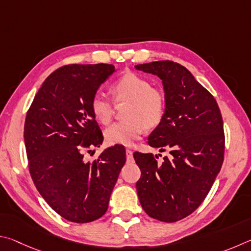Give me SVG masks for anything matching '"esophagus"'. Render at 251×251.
Returning <instances> with one entry per match:
<instances>
[{
  "mask_svg": "<svg viewBox=\"0 0 251 251\" xmlns=\"http://www.w3.org/2000/svg\"><path fill=\"white\" fill-rule=\"evenodd\" d=\"M126 160L132 161V159H133V152L132 151L128 150V149H126Z\"/></svg>",
  "mask_w": 251,
  "mask_h": 251,
  "instance_id": "obj_1",
  "label": "esophagus"
}]
</instances>
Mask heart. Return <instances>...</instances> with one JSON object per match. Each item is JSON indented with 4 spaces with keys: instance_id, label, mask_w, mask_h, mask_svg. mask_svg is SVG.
Here are the masks:
<instances>
[{
    "instance_id": "obj_1",
    "label": "heart",
    "mask_w": 251,
    "mask_h": 251,
    "mask_svg": "<svg viewBox=\"0 0 251 251\" xmlns=\"http://www.w3.org/2000/svg\"><path fill=\"white\" fill-rule=\"evenodd\" d=\"M111 92L116 102L128 103L126 120L116 122L105 129V141L111 146L131 147L147 129H153L164 118L166 97L160 88L152 87L149 79L134 73H126L113 83ZM91 112L97 121L108 125L113 116L112 101L104 95L96 94L91 99Z\"/></svg>"
}]
</instances>
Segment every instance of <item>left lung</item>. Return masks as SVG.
I'll return each mask as SVG.
<instances>
[{"label": "left lung", "instance_id": "8db88e82", "mask_svg": "<svg viewBox=\"0 0 251 251\" xmlns=\"http://www.w3.org/2000/svg\"><path fill=\"white\" fill-rule=\"evenodd\" d=\"M134 67L162 80L164 118L148 143L171 154L160 164L152 153H133L141 170L138 196L149 216L174 223L199 207L221 171L225 150L222 113L214 97L184 66L160 60Z\"/></svg>", "mask_w": 251, "mask_h": 251}]
</instances>
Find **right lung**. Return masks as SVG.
<instances>
[{
    "label": "right lung",
    "mask_w": 251,
    "mask_h": 251,
    "mask_svg": "<svg viewBox=\"0 0 251 251\" xmlns=\"http://www.w3.org/2000/svg\"><path fill=\"white\" fill-rule=\"evenodd\" d=\"M114 72L108 64L64 66L45 79L26 114L30 176L46 203L69 222L90 223L107 212L126 163V150L118 144L94 162H85L82 153L102 144L90 103Z\"/></svg>",
    "instance_id": "add662e5"
}]
</instances>
